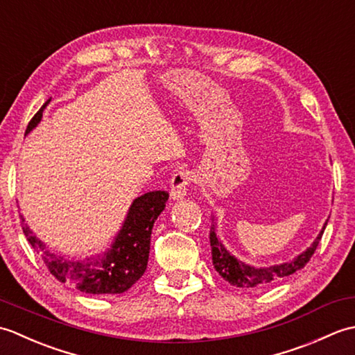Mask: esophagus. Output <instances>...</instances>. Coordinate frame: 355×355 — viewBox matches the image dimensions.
<instances>
[{"instance_id": "1", "label": "esophagus", "mask_w": 355, "mask_h": 355, "mask_svg": "<svg viewBox=\"0 0 355 355\" xmlns=\"http://www.w3.org/2000/svg\"><path fill=\"white\" fill-rule=\"evenodd\" d=\"M192 183V173L186 169H180L171 178V198L182 200L186 197L187 186Z\"/></svg>"}]
</instances>
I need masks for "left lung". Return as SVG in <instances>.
<instances>
[{
  "label": "left lung",
  "instance_id": "1",
  "mask_svg": "<svg viewBox=\"0 0 355 355\" xmlns=\"http://www.w3.org/2000/svg\"><path fill=\"white\" fill-rule=\"evenodd\" d=\"M215 227L216 224L210 225V235H209L210 247H212V262H214L215 270L229 284L239 286V288H262V286H267L270 284H276L277 281H281L282 277L296 273V271L302 270L306 266L308 261L311 259V256L314 254L315 248H318L320 243L323 230L327 227V223L323 224V227L318 235V238L314 239V243L308 247L305 252L297 254L296 258L288 262L277 263V266L258 267V268L248 266V263H244L243 261H238L230 252L225 250V247L216 236Z\"/></svg>",
  "mask_w": 355,
  "mask_h": 355
}]
</instances>
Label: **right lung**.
<instances>
[{
  "instance_id": "obj_1",
  "label": "right lung",
  "mask_w": 355,
  "mask_h": 355,
  "mask_svg": "<svg viewBox=\"0 0 355 355\" xmlns=\"http://www.w3.org/2000/svg\"><path fill=\"white\" fill-rule=\"evenodd\" d=\"M50 101L45 102L30 120L26 135L41 122L42 112ZM168 198L169 193L164 191L148 192L135 198L111 248L97 258L71 261L51 252L24 224L26 220L21 215L22 232L59 282L71 284L74 288L88 294H120L130 290L145 273L149 259L150 233L158 215L164 210Z\"/></svg>"
}]
</instances>
